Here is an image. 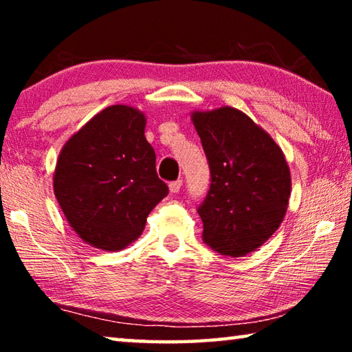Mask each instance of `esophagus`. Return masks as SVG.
<instances>
[{"instance_id":"34e87169","label":"esophagus","mask_w":352,"mask_h":352,"mask_svg":"<svg viewBox=\"0 0 352 352\" xmlns=\"http://www.w3.org/2000/svg\"><path fill=\"white\" fill-rule=\"evenodd\" d=\"M182 186H183V182L182 180H177V182H170L169 183V190L172 194H177V192H180V189H182Z\"/></svg>"}]
</instances>
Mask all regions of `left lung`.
Wrapping results in <instances>:
<instances>
[{
    "label": "left lung",
    "mask_w": 352,
    "mask_h": 352,
    "mask_svg": "<svg viewBox=\"0 0 352 352\" xmlns=\"http://www.w3.org/2000/svg\"><path fill=\"white\" fill-rule=\"evenodd\" d=\"M211 170L199 208L204 241L242 258L270 239L287 212L292 180L281 147L245 113L223 105L190 113Z\"/></svg>",
    "instance_id": "8db88e82"
}]
</instances>
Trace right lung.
Here are the masks:
<instances>
[{"label": "right lung", "mask_w": 352, "mask_h": 352, "mask_svg": "<svg viewBox=\"0 0 352 352\" xmlns=\"http://www.w3.org/2000/svg\"><path fill=\"white\" fill-rule=\"evenodd\" d=\"M146 115L107 107L65 142L52 177L56 199L83 242L119 252L135 242L169 189L155 169Z\"/></svg>", "instance_id": "1"}]
</instances>
